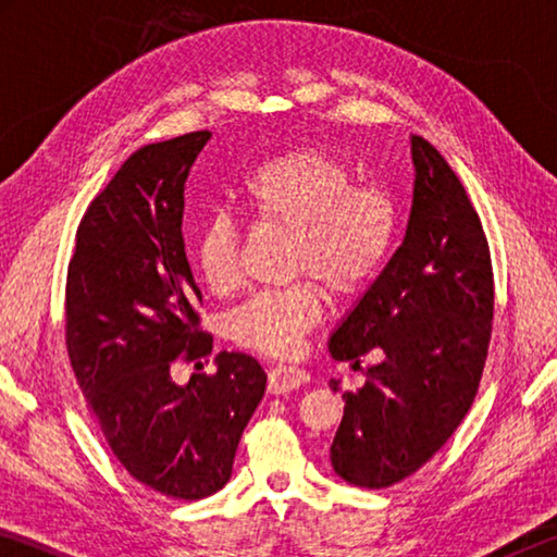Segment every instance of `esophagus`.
<instances>
[{"label":"esophagus","mask_w":557,"mask_h":557,"mask_svg":"<svg viewBox=\"0 0 557 557\" xmlns=\"http://www.w3.org/2000/svg\"><path fill=\"white\" fill-rule=\"evenodd\" d=\"M309 381L307 371L297 369V366H287V363H277L275 369L270 371V381H268V391L282 395V393H289L299 388V385H305Z\"/></svg>","instance_id":"obj_1"}]
</instances>
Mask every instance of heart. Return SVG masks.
I'll list each match as a JSON object with an SVG mask.
<instances>
[{
    "label": "heart",
    "mask_w": 557,
    "mask_h": 557,
    "mask_svg": "<svg viewBox=\"0 0 557 557\" xmlns=\"http://www.w3.org/2000/svg\"><path fill=\"white\" fill-rule=\"evenodd\" d=\"M240 211L258 225L287 228L285 265L299 277L262 289L233 309L235 342L270 356H289L324 314V280L351 295L379 275L391 256L398 225L393 191L375 178L354 182L342 157L322 147H297L252 166L235 188ZM199 275L213 292L240 282V238L228 213H215L194 243Z\"/></svg>",
    "instance_id": "obj_1"
}]
</instances>
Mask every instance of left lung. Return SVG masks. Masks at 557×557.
Segmentation results:
<instances>
[{"instance_id": "obj_1", "label": "left lung", "mask_w": 557, "mask_h": 557, "mask_svg": "<svg viewBox=\"0 0 557 557\" xmlns=\"http://www.w3.org/2000/svg\"><path fill=\"white\" fill-rule=\"evenodd\" d=\"M414 188L405 240L329 342L336 361L375 348L329 449L344 482L385 488L437 455L476 398L492 342L494 272L465 186L410 137ZM336 391V381H332Z\"/></svg>"}]
</instances>
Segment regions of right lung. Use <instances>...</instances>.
Instances as JSON below:
<instances>
[{"label": "right lung", "instance_id": "obj_1", "mask_svg": "<svg viewBox=\"0 0 557 557\" xmlns=\"http://www.w3.org/2000/svg\"><path fill=\"white\" fill-rule=\"evenodd\" d=\"M209 139L139 147L81 219L65 280V346L92 420L132 479L184 502L228 482L268 381L235 351L213 375L172 381L174 363L213 351L182 235L184 184Z\"/></svg>", "mask_w": 557, "mask_h": 557}]
</instances>
